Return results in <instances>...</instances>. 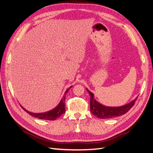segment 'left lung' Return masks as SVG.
Returning a JSON list of instances; mask_svg holds the SVG:
<instances>
[{
    "instance_id": "8db88e82",
    "label": "left lung",
    "mask_w": 153,
    "mask_h": 153,
    "mask_svg": "<svg viewBox=\"0 0 153 153\" xmlns=\"http://www.w3.org/2000/svg\"><path fill=\"white\" fill-rule=\"evenodd\" d=\"M87 92L90 95V107L91 112L96 117L100 119H110L115 117L121 116L128 112L130 108L135 104L137 98L131 101L130 103L121 106H117V107H111V106H106L101 105L94 98L93 93L87 89Z\"/></svg>"
}]
</instances>
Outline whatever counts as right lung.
I'll list each match as a JSON object with an SVG mask.
<instances>
[{"label": "right lung", "instance_id": "add662e5", "mask_svg": "<svg viewBox=\"0 0 153 153\" xmlns=\"http://www.w3.org/2000/svg\"><path fill=\"white\" fill-rule=\"evenodd\" d=\"M71 87H70L68 89L65 93H64V96L62 97V98L61 99L60 103L59 105L55 107V108L52 109V110H50L47 112H45V113H39V114H35V113H32L27 111L25 110L23 106H21V107L24 109L26 112L28 113L29 115H32V117H36V118H38L40 119H43V120H49V121H53V120H55L56 119L59 118L61 115L65 113L66 110H65V98H66V95L68 93V92L69 89H70Z\"/></svg>", "mask_w": 153, "mask_h": 153}]
</instances>
